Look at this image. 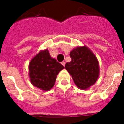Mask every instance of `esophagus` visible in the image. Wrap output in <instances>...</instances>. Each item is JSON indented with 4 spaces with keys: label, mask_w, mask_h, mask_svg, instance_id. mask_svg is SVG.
<instances>
[{
    "label": "esophagus",
    "mask_w": 124,
    "mask_h": 124,
    "mask_svg": "<svg viewBox=\"0 0 124 124\" xmlns=\"http://www.w3.org/2000/svg\"><path fill=\"white\" fill-rule=\"evenodd\" d=\"M61 64H62L63 65V66H64L65 64H66V62H65L64 61H63V62H62V63H61Z\"/></svg>",
    "instance_id": "1"
}]
</instances>
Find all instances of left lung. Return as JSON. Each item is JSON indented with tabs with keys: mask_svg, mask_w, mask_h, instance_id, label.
Masks as SVG:
<instances>
[{
	"mask_svg": "<svg viewBox=\"0 0 124 124\" xmlns=\"http://www.w3.org/2000/svg\"><path fill=\"white\" fill-rule=\"evenodd\" d=\"M70 56L72 60L66 64V70L72 76L78 88L88 90L98 79V60L93 52L85 45L73 49Z\"/></svg>",
	"mask_w": 124,
	"mask_h": 124,
	"instance_id": "8db88e82",
	"label": "left lung"
}]
</instances>
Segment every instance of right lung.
Returning a JSON list of instances; mask_svg holds the SVG:
<instances>
[{
    "instance_id": "right-lung-1",
    "label": "right lung",
    "mask_w": 124,
    "mask_h": 124,
    "mask_svg": "<svg viewBox=\"0 0 124 124\" xmlns=\"http://www.w3.org/2000/svg\"><path fill=\"white\" fill-rule=\"evenodd\" d=\"M64 68L60 63L50 56L48 49L40 50L29 63L30 81L34 86L48 91L54 86L58 73Z\"/></svg>"
}]
</instances>
